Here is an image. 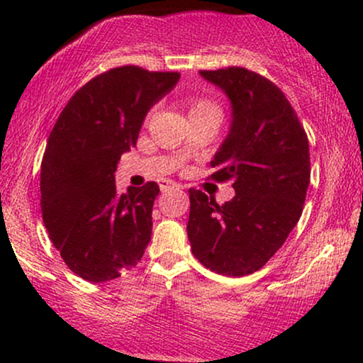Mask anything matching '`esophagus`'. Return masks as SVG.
<instances>
[{
    "instance_id": "34e87169",
    "label": "esophagus",
    "mask_w": 363,
    "mask_h": 363,
    "mask_svg": "<svg viewBox=\"0 0 363 363\" xmlns=\"http://www.w3.org/2000/svg\"><path fill=\"white\" fill-rule=\"evenodd\" d=\"M160 189L164 191V193H170V191L181 189V184H177V182H174V181H162L160 182Z\"/></svg>"
}]
</instances>
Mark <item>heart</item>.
<instances>
[{"mask_svg":"<svg viewBox=\"0 0 363 363\" xmlns=\"http://www.w3.org/2000/svg\"><path fill=\"white\" fill-rule=\"evenodd\" d=\"M201 111H218V106L213 101H210V99H205V97H196L191 101V112H201ZM189 112V114H191Z\"/></svg>","mask_w":363,"mask_h":363,"instance_id":"b5f03b06","label":"heart"}]
</instances>
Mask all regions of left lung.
Masks as SVG:
<instances>
[{"label": "left lung", "instance_id": "left-lung-1", "mask_svg": "<svg viewBox=\"0 0 363 363\" xmlns=\"http://www.w3.org/2000/svg\"><path fill=\"white\" fill-rule=\"evenodd\" d=\"M232 104V124L211 167L235 196L218 205L189 189L187 237L194 257L211 272L245 277L266 264L302 215L311 181L309 140L285 94L240 66L199 72Z\"/></svg>", "mask_w": 363, "mask_h": 363}]
</instances>
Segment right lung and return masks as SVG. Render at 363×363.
I'll use <instances>...</instances> for the list:
<instances>
[{"mask_svg": "<svg viewBox=\"0 0 363 363\" xmlns=\"http://www.w3.org/2000/svg\"><path fill=\"white\" fill-rule=\"evenodd\" d=\"M179 78L140 66L112 68L74 91L54 124L40 164L43 220L62 261L83 280H114L143 257L160 187L147 182L121 194L114 172L150 107Z\"/></svg>", "mask_w": 363, "mask_h": 363, "instance_id": "1", "label": "right lung"}]
</instances>
